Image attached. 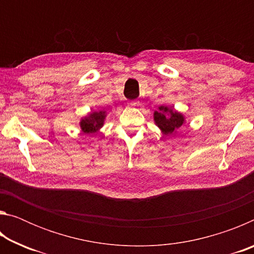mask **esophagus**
<instances>
[{
  "instance_id": "34e87169",
  "label": "esophagus",
  "mask_w": 254,
  "mask_h": 254,
  "mask_svg": "<svg viewBox=\"0 0 254 254\" xmlns=\"http://www.w3.org/2000/svg\"><path fill=\"white\" fill-rule=\"evenodd\" d=\"M136 104H137L136 101H128V102H127V105H128V106H131V107L135 106Z\"/></svg>"
}]
</instances>
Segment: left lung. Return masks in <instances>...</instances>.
<instances>
[{
    "label": "left lung",
    "instance_id": "obj_1",
    "mask_svg": "<svg viewBox=\"0 0 254 254\" xmlns=\"http://www.w3.org/2000/svg\"><path fill=\"white\" fill-rule=\"evenodd\" d=\"M153 120L163 135L174 134L185 124L183 113L166 105L159 106L158 111H154Z\"/></svg>",
    "mask_w": 254,
    "mask_h": 254
}]
</instances>
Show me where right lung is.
Segmentation results:
<instances>
[{
  "mask_svg": "<svg viewBox=\"0 0 254 254\" xmlns=\"http://www.w3.org/2000/svg\"><path fill=\"white\" fill-rule=\"evenodd\" d=\"M106 118V111H95L91 112L88 115L80 119L79 127L81 131L86 134H94L98 133L104 126V121Z\"/></svg>",
  "mask_w": 254,
  "mask_h": 254,
  "instance_id": "right-lung-1",
  "label": "right lung"
}]
</instances>
